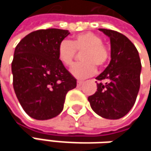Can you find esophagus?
Wrapping results in <instances>:
<instances>
[{"label":"esophagus","instance_id":"1","mask_svg":"<svg viewBox=\"0 0 151 151\" xmlns=\"http://www.w3.org/2000/svg\"><path fill=\"white\" fill-rule=\"evenodd\" d=\"M82 84H83V81L78 80V82H77V85H78V86H81Z\"/></svg>","mask_w":151,"mask_h":151}]
</instances>
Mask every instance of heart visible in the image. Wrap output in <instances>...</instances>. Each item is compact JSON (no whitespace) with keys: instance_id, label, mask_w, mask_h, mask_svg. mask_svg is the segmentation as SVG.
<instances>
[{"instance_id":"1","label":"heart","mask_w":151,"mask_h":151,"mask_svg":"<svg viewBox=\"0 0 151 151\" xmlns=\"http://www.w3.org/2000/svg\"><path fill=\"white\" fill-rule=\"evenodd\" d=\"M82 62L71 68V73L77 78L83 79L93 75L96 66L102 67L109 58V50L102 43L101 37L93 32H84L76 35L71 40H63L58 47V58L65 66L73 63L76 51H82Z\"/></svg>"}]
</instances>
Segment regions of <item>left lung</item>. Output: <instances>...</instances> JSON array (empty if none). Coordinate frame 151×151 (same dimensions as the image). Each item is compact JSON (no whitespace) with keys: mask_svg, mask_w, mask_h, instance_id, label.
Listing matches in <instances>:
<instances>
[{"mask_svg":"<svg viewBox=\"0 0 151 151\" xmlns=\"http://www.w3.org/2000/svg\"><path fill=\"white\" fill-rule=\"evenodd\" d=\"M99 29L110 38L111 61L96 77L97 91L88 101L100 116L116 120L126 115L136 102L142 65L136 46L127 37L114 30Z\"/></svg>","mask_w":151,"mask_h":151,"instance_id":"obj_1","label":"left lung"}]
</instances>
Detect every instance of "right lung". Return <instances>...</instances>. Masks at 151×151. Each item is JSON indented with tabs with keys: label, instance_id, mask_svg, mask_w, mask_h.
I'll return each mask as SVG.
<instances>
[{
	"label": "right lung",
	"instance_id": "1",
	"mask_svg": "<svg viewBox=\"0 0 151 151\" xmlns=\"http://www.w3.org/2000/svg\"><path fill=\"white\" fill-rule=\"evenodd\" d=\"M69 30L33 31L16 45L11 68L13 86L23 110L36 120L58 115L77 80L58 58V47Z\"/></svg>",
	"mask_w": 151,
	"mask_h": 151
}]
</instances>
